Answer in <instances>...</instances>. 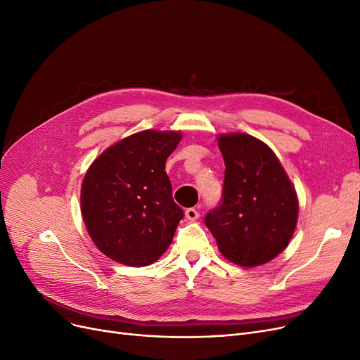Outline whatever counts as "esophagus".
Segmentation results:
<instances>
[{
  "mask_svg": "<svg viewBox=\"0 0 360 360\" xmlns=\"http://www.w3.org/2000/svg\"><path fill=\"white\" fill-rule=\"evenodd\" d=\"M185 217H187L188 221H195V219H198V217H200V214H198L197 209L188 207L187 210H185Z\"/></svg>",
  "mask_w": 360,
  "mask_h": 360,
  "instance_id": "esophagus-1",
  "label": "esophagus"
}]
</instances>
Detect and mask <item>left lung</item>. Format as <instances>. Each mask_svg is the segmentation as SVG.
Segmentation results:
<instances>
[{
    "label": "left lung",
    "mask_w": 360,
    "mask_h": 360,
    "mask_svg": "<svg viewBox=\"0 0 360 360\" xmlns=\"http://www.w3.org/2000/svg\"><path fill=\"white\" fill-rule=\"evenodd\" d=\"M225 175L219 206L205 217L221 254L255 267L289 245L298 219L295 188L262 141L233 133L218 138Z\"/></svg>",
    "instance_id": "8db88e82"
}]
</instances>
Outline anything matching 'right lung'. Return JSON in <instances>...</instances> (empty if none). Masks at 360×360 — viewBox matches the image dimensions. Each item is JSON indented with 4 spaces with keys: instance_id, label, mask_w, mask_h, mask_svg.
<instances>
[{
    "instance_id": "1",
    "label": "right lung",
    "mask_w": 360,
    "mask_h": 360,
    "mask_svg": "<svg viewBox=\"0 0 360 360\" xmlns=\"http://www.w3.org/2000/svg\"><path fill=\"white\" fill-rule=\"evenodd\" d=\"M181 138V131L143 130L110 146L89 167L82 214L103 255L143 267L172 243L184 210L173 202L165 167Z\"/></svg>"
}]
</instances>
